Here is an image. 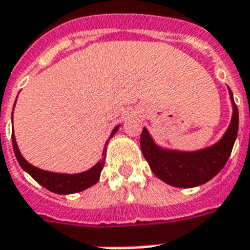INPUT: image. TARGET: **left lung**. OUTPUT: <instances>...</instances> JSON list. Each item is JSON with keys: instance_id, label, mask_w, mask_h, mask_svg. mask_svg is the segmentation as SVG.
Returning <instances> with one entry per match:
<instances>
[{"instance_id": "left-lung-1", "label": "left lung", "mask_w": 250, "mask_h": 250, "mask_svg": "<svg viewBox=\"0 0 250 250\" xmlns=\"http://www.w3.org/2000/svg\"><path fill=\"white\" fill-rule=\"evenodd\" d=\"M229 95L232 105L229 127L218 142L204 148L196 151L167 148L157 145L149 131L143 127L141 135L142 152L157 178L174 187L191 188L204 185L222 170L231 155L239 129V111L229 87Z\"/></svg>"}]
</instances>
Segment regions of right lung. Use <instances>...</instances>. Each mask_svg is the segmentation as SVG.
Listing matches in <instances>:
<instances>
[{"label": "right lung", "instance_id": "right-lung-1", "mask_svg": "<svg viewBox=\"0 0 250 250\" xmlns=\"http://www.w3.org/2000/svg\"><path fill=\"white\" fill-rule=\"evenodd\" d=\"M17 103V101H15ZM15 107V104H14ZM14 113V109H13ZM120 125L115 127L109 135L108 141L113 137V135L117 133ZM11 139H13V147L14 152H15V156H17L18 163L24 171H27L28 174L31 175L32 178L35 179L37 183L45 187L46 189H49L54 193H59V195H69V193H76L81 192L83 189L89 188L91 186H94L99 181L101 178V171L104 167L105 163V153H107V143H105L104 148H103V153H102V159L98 161L93 167H90L89 170L81 171V173H75V174H67V173H55V171H49L43 170V169H40V167L32 165L24 159L23 155L19 151V147H18L17 139H15V134H11Z\"/></svg>", "mask_w": 250, "mask_h": 250}]
</instances>
